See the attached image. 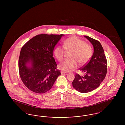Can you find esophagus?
Returning <instances> with one entry per match:
<instances>
[{
  "label": "esophagus",
  "mask_w": 125,
  "mask_h": 125,
  "mask_svg": "<svg viewBox=\"0 0 125 125\" xmlns=\"http://www.w3.org/2000/svg\"><path fill=\"white\" fill-rule=\"evenodd\" d=\"M61 73L62 74H65V73H66L64 72L61 71Z\"/></svg>",
  "instance_id": "1"
}]
</instances>
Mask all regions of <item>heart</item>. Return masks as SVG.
<instances>
[{
	"label": "heart",
	"mask_w": 125,
	"mask_h": 125,
	"mask_svg": "<svg viewBox=\"0 0 125 125\" xmlns=\"http://www.w3.org/2000/svg\"><path fill=\"white\" fill-rule=\"evenodd\" d=\"M64 46L58 45L54 50L55 57L59 61H62L66 51H72L70 59H66L60 63L59 67L61 70L70 72L75 69L78 65V62L83 65L87 63L92 55V49L88 44L76 36L66 39L64 42Z\"/></svg>",
	"instance_id": "b5f03b06"
}]
</instances>
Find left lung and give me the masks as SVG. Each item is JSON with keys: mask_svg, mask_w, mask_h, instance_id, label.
I'll return each mask as SVG.
<instances>
[{"mask_svg": "<svg viewBox=\"0 0 125 125\" xmlns=\"http://www.w3.org/2000/svg\"><path fill=\"white\" fill-rule=\"evenodd\" d=\"M94 48V52L89 62L80 68L85 73L83 76L76 74L72 84L78 91L85 93L99 87L105 77L107 70V60L100 42L89 36H84Z\"/></svg>", "mask_w": 125, "mask_h": 125, "instance_id": "8db88e82", "label": "left lung"}]
</instances>
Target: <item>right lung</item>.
I'll list each match as a JSON object with an SVG mask.
<instances>
[{"mask_svg":"<svg viewBox=\"0 0 125 125\" xmlns=\"http://www.w3.org/2000/svg\"><path fill=\"white\" fill-rule=\"evenodd\" d=\"M64 36L38 35L21 48L18 63L20 75L24 85L32 91L39 94L46 92L61 74L56 69L53 52Z\"/></svg>","mask_w":125,"mask_h":125,"instance_id":"add662e5","label":"right lung"}]
</instances>
